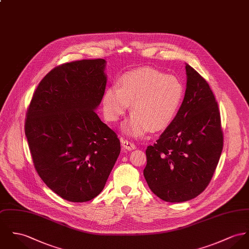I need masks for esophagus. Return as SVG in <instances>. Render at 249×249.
Returning a JSON list of instances; mask_svg holds the SVG:
<instances>
[{"label": "esophagus", "instance_id": "1", "mask_svg": "<svg viewBox=\"0 0 249 249\" xmlns=\"http://www.w3.org/2000/svg\"><path fill=\"white\" fill-rule=\"evenodd\" d=\"M122 145L127 150H132L136 148L135 143L128 140H122Z\"/></svg>", "mask_w": 249, "mask_h": 249}]
</instances>
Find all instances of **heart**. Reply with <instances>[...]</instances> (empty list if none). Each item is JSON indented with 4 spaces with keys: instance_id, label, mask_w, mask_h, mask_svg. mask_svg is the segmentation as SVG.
Segmentation results:
<instances>
[{
    "instance_id": "b5f03b06",
    "label": "heart",
    "mask_w": 249,
    "mask_h": 249,
    "mask_svg": "<svg viewBox=\"0 0 249 249\" xmlns=\"http://www.w3.org/2000/svg\"><path fill=\"white\" fill-rule=\"evenodd\" d=\"M182 96L183 87L175 76L164 75L155 68H137L123 74L118 87L105 90L103 111L107 121L116 122L131 104L133 115L124 124V130L138 137L149 130L165 129L177 113Z\"/></svg>"
}]
</instances>
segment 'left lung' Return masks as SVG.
Wrapping results in <instances>:
<instances>
[{
    "instance_id": "8db88e82",
    "label": "left lung",
    "mask_w": 249,
    "mask_h": 249,
    "mask_svg": "<svg viewBox=\"0 0 249 249\" xmlns=\"http://www.w3.org/2000/svg\"><path fill=\"white\" fill-rule=\"evenodd\" d=\"M181 107L145 150L143 176L151 191L169 203L200 195L211 181L224 146L218 103L208 83L189 65Z\"/></svg>"
}]
</instances>
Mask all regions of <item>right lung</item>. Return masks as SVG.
Listing matches in <instances>:
<instances>
[{
  "instance_id": "add662e5",
  "label": "right lung",
  "mask_w": 249,
  "mask_h": 249,
  "mask_svg": "<svg viewBox=\"0 0 249 249\" xmlns=\"http://www.w3.org/2000/svg\"><path fill=\"white\" fill-rule=\"evenodd\" d=\"M104 59L50 70L34 91L24 132L34 167L63 199L84 203L104 189L121 151L113 130L95 109L106 89Z\"/></svg>"
}]
</instances>
